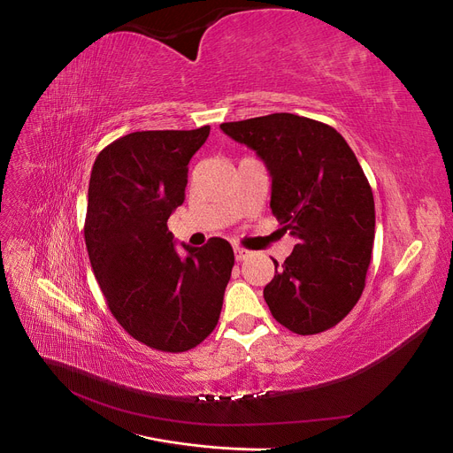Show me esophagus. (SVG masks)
Masks as SVG:
<instances>
[{"mask_svg": "<svg viewBox=\"0 0 453 453\" xmlns=\"http://www.w3.org/2000/svg\"><path fill=\"white\" fill-rule=\"evenodd\" d=\"M234 255H236V260H240V263H242V260L248 258L251 253L248 250H243V248H234Z\"/></svg>", "mask_w": 453, "mask_h": 453, "instance_id": "34e87169", "label": "esophagus"}]
</instances>
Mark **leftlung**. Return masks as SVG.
<instances>
[{"label": "left lung", "mask_w": 453, "mask_h": 453, "mask_svg": "<svg viewBox=\"0 0 453 453\" xmlns=\"http://www.w3.org/2000/svg\"><path fill=\"white\" fill-rule=\"evenodd\" d=\"M221 130L248 145L272 177L270 208L296 240L265 287L273 319L296 334L338 325L363 295L374 243V196L346 140L325 122L272 113Z\"/></svg>", "instance_id": "obj_1"}]
</instances>
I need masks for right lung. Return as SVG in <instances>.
<instances>
[{
  "instance_id": "obj_1",
  "label": "right lung",
  "mask_w": 453,
  "mask_h": 453,
  "mask_svg": "<svg viewBox=\"0 0 453 453\" xmlns=\"http://www.w3.org/2000/svg\"><path fill=\"white\" fill-rule=\"evenodd\" d=\"M196 130L132 132L96 157L85 242L105 303L142 344L180 353L211 334L234 266L223 238L177 253L168 230L185 200L188 162L208 140Z\"/></svg>"
}]
</instances>
